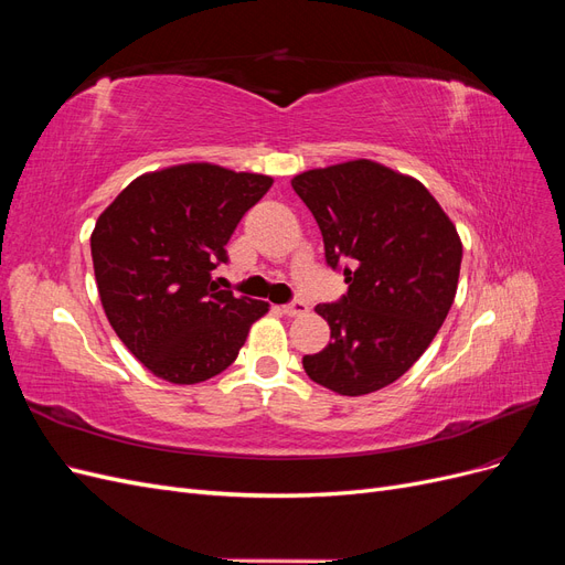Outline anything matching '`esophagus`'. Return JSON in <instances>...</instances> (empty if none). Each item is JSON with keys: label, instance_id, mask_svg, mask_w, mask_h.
I'll return each mask as SVG.
<instances>
[{"label": "esophagus", "instance_id": "1", "mask_svg": "<svg viewBox=\"0 0 565 565\" xmlns=\"http://www.w3.org/2000/svg\"><path fill=\"white\" fill-rule=\"evenodd\" d=\"M282 313L285 316H303V313H309V303H306V301H301V299H295L292 303H285L282 306Z\"/></svg>", "mask_w": 565, "mask_h": 565}]
</instances>
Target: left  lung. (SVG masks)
<instances>
[{
  "label": "left lung",
  "instance_id": "left-lung-1",
  "mask_svg": "<svg viewBox=\"0 0 565 565\" xmlns=\"http://www.w3.org/2000/svg\"><path fill=\"white\" fill-rule=\"evenodd\" d=\"M295 193L318 221L324 262L349 292L316 313L330 344L303 355L309 377L341 396L380 391L429 349L455 301L461 241L436 198L372 160L309 169Z\"/></svg>",
  "mask_w": 565,
  "mask_h": 565
}]
</instances>
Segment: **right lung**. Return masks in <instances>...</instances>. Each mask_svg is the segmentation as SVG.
<instances>
[{
    "label": "right lung",
    "instance_id": "right-lung-1",
    "mask_svg": "<svg viewBox=\"0 0 565 565\" xmlns=\"http://www.w3.org/2000/svg\"><path fill=\"white\" fill-rule=\"evenodd\" d=\"M270 177L193 162L134 179L92 233L100 303L122 344L172 384H198L241 353L266 301L218 289L214 268Z\"/></svg>",
    "mask_w": 565,
    "mask_h": 565
}]
</instances>
